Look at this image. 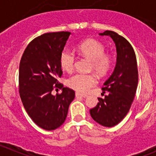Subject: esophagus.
<instances>
[{
  "label": "esophagus",
  "instance_id": "1",
  "mask_svg": "<svg viewBox=\"0 0 156 156\" xmlns=\"http://www.w3.org/2000/svg\"><path fill=\"white\" fill-rule=\"evenodd\" d=\"M75 96H76L77 98H78V97H80V98H87V95L84 94H81L79 93V92H76V93H75Z\"/></svg>",
  "mask_w": 156,
  "mask_h": 156
}]
</instances>
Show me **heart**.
<instances>
[{
  "label": "heart",
  "instance_id": "heart-1",
  "mask_svg": "<svg viewBox=\"0 0 156 156\" xmlns=\"http://www.w3.org/2000/svg\"><path fill=\"white\" fill-rule=\"evenodd\" d=\"M78 53L83 57L90 60V69L99 76H104L111 69L113 57L110 53L105 52V46L96 40L90 39L84 40L78 46ZM76 57L74 52L65 49L60 55L62 68L68 72H72L75 69ZM98 79L93 73H76L68 79L67 84L71 88L80 92H86L95 86Z\"/></svg>",
  "mask_w": 156,
  "mask_h": 156
}]
</instances>
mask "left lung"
I'll return each instance as SVG.
<instances>
[{
  "label": "left lung",
  "instance_id": "obj_1",
  "mask_svg": "<svg viewBox=\"0 0 156 156\" xmlns=\"http://www.w3.org/2000/svg\"><path fill=\"white\" fill-rule=\"evenodd\" d=\"M101 36H109L114 41L117 52L116 64L110 78L104 82V98H98L99 102L90 113L94 120L107 127L118 124L130 109L138 84V69L135 52L130 43L116 33L106 30Z\"/></svg>",
  "mask_w": 156,
  "mask_h": 156
}]
</instances>
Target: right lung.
<instances>
[{
	"label": "right lung",
	"instance_id": "add662e5",
	"mask_svg": "<svg viewBox=\"0 0 156 156\" xmlns=\"http://www.w3.org/2000/svg\"><path fill=\"white\" fill-rule=\"evenodd\" d=\"M70 32L47 33L35 38L24 50L19 68V92L23 107L37 126L53 130L65 122L75 97L72 89L63 87L60 55ZM55 88L63 89L54 96ZM58 90V89H55Z\"/></svg>",
	"mask_w": 156,
	"mask_h": 156
}]
</instances>
